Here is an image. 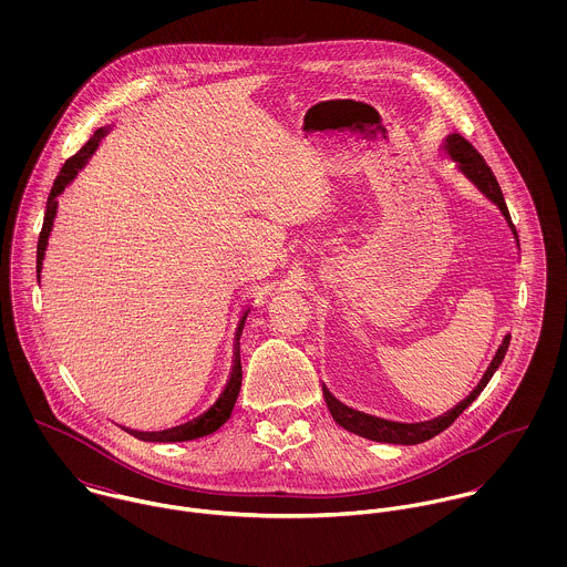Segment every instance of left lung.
<instances>
[{
  "label": "left lung",
  "mask_w": 567,
  "mask_h": 567,
  "mask_svg": "<svg viewBox=\"0 0 567 567\" xmlns=\"http://www.w3.org/2000/svg\"><path fill=\"white\" fill-rule=\"evenodd\" d=\"M443 148L450 153V157H452L454 162L458 163L461 172L485 194L486 198L493 200V203L499 207L502 216L506 218V223H508V227H511V231H513V236H515V240H517V231H515V227H513V220H511L508 207H506V203H504L499 183H497L495 174L491 172V167L486 165L483 155H481L463 135H456V133H454V135H447ZM517 243H519V240H517ZM508 342H511V333L504 336V340H502V344H499L495 358L491 360V364H488V369H486L481 384L472 391V395H470L467 400H463L461 404L456 405L454 410L445 412L443 416L432 419V421H425V423H410V425H404V423H393V421H384V419H375V416L355 412V410L340 404L323 386L324 402H327V408H329L333 421H336L338 425H342L344 430L358 434V436H364V439H371V441H378V443L416 445V443L430 441V439L436 436L439 432L447 430V427L458 419V414H463V410L483 393V389L488 384V380L493 378V373H495L497 367L502 364V360H504V355H506V349H508Z\"/></svg>",
  "instance_id": "left-lung-1"
}]
</instances>
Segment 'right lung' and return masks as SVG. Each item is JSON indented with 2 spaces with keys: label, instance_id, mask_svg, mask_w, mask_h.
Segmentation results:
<instances>
[{
  "label": "right lung",
  "instance_id": "right-lung-1",
  "mask_svg": "<svg viewBox=\"0 0 567 567\" xmlns=\"http://www.w3.org/2000/svg\"><path fill=\"white\" fill-rule=\"evenodd\" d=\"M109 131L106 128H97L91 140L82 146L81 151L70 157L65 165L61 167L52 189H50V196H48V205H45V218H43V229L39 234V244H37V277L41 275V264H43V255H45V248H48V238H50V231H52V223H54V216H56V196L72 183V178L79 174L82 165L86 163V159L93 155V151L97 148L100 140L106 135ZM244 321H246V315L243 317V321L238 324V331H236V351H234V369H231V378L223 391V395L218 398V402L212 405L205 414H200L198 419L181 425V427H172V430H163V432H133L137 439L142 441H153V443H178V441H192V439H200V436H207L212 432H216L229 416H231V410L236 405L238 400V393H240V386H243V364H240V336H243Z\"/></svg>",
  "mask_w": 567,
  "mask_h": 567
}]
</instances>
